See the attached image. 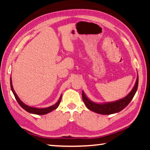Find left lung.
<instances>
[{"mask_svg": "<svg viewBox=\"0 0 150 150\" xmlns=\"http://www.w3.org/2000/svg\"><path fill=\"white\" fill-rule=\"evenodd\" d=\"M138 75L137 76L136 81L135 85L133 87L130 93L124 98L121 99L114 101L110 103H96L93 102L92 100L88 99V97L85 95L83 91H82V96L83 100L86 106L91 110V111L95 112L96 113L100 114V115H111V114H115L123 110L126 108L130 101L132 100L133 97L138 89Z\"/></svg>", "mask_w": 150, "mask_h": 150, "instance_id": "8db88e82", "label": "left lung"}]
</instances>
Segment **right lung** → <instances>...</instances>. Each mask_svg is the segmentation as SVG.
I'll list each match as a JSON object with an SVG mask.
<instances>
[{"mask_svg":"<svg viewBox=\"0 0 150 150\" xmlns=\"http://www.w3.org/2000/svg\"><path fill=\"white\" fill-rule=\"evenodd\" d=\"M11 90L12 91V93H13L14 95L15 96V98H16V100H17V102L18 103V104L20 105V106H21V107L24 109L25 110L28 112L31 113V114H34V115H46V114L50 112L53 111L55 109H56L58 106L59 105L60 102H61V99H62V95H61L60 98H59V100H58L57 102L55 104V105L49 106V107H47V108H34V107H32V106H29L26 105V104H24L22 101L20 99L18 96L16 95V93H15V91L13 88V86H12V79L11 77Z\"/></svg>","mask_w":150,"mask_h":150,"instance_id":"1","label":"right lung"}]
</instances>
